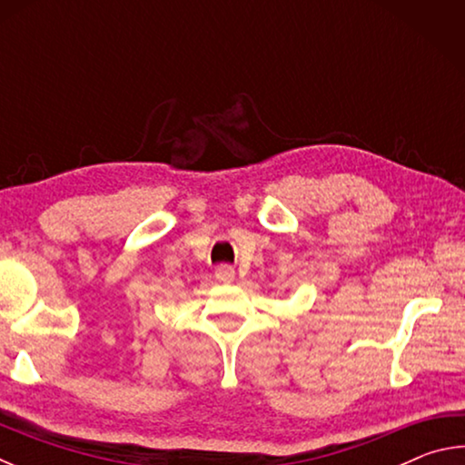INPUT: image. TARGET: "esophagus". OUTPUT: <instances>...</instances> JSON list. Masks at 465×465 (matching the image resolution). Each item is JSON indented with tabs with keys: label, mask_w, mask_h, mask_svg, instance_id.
<instances>
[{
	"label": "esophagus",
	"mask_w": 465,
	"mask_h": 465,
	"mask_svg": "<svg viewBox=\"0 0 465 465\" xmlns=\"http://www.w3.org/2000/svg\"><path fill=\"white\" fill-rule=\"evenodd\" d=\"M215 277H217V281H222V282H232L233 277H235V271L232 269L230 264H222V266H217V269H215Z\"/></svg>",
	"instance_id": "34e87169"
}]
</instances>
